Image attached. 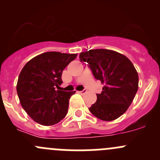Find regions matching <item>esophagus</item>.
I'll return each instance as SVG.
<instances>
[{
    "instance_id": "obj_1",
    "label": "esophagus",
    "mask_w": 160,
    "mask_h": 160,
    "mask_svg": "<svg viewBox=\"0 0 160 160\" xmlns=\"http://www.w3.org/2000/svg\"><path fill=\"white\" fill-rule=\"evenodd\" d=\"M77 92H78V93H80V94H84V93L87 92V90H81V91H77Z\"/></svg>"
}]
</instances>
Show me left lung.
<instances>
[{"mask_svg": "<svg viewBox=\"0 0 160 160\" xmlns=\"http://www.w3.org/2000/svg\"><path fill=\"white\" fill-rule=\"evenodd\" d=\"M80 60L86 62L97 80L104 84L97 101L89 110L102 121H113L122 116L132 104L138 88V75L124 55L110 49L83 52Z\"/></svg>", "mask_w": 160, "mask_h": 160, "instance_id": "1", "label": "left lung"}]
</instances>
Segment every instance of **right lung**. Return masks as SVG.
<instances>
[{"label":"right lung","instance_id":"add662e5","mask_svg":"<svg viewBox=\"0 0 160 160\" xmlns=\"http://www.w3.org/2000/svg\"><path fill=\"white\" fill-rule=\"evenodd\" d=\"M77 54L47 52L32 58L23 67L17 83L21 105L35 122L53 125L65 118L75 91L61 90L62 70Z\"/></svg>","mask_w":160,"mask_h":160}]
</instances>
